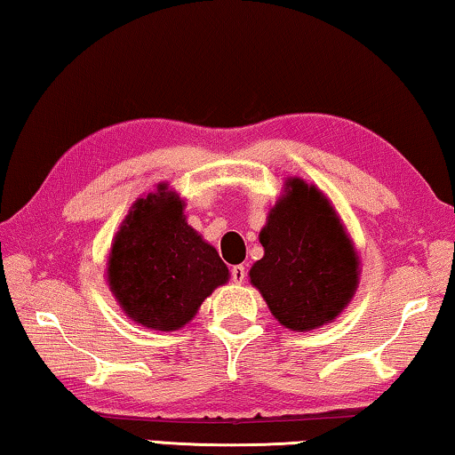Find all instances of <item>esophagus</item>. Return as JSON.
<instances>
[{"label": "esophagus", "mask_w": 455, "mask_h": 455, "mask_svg": "<svg viewBox=\"0 0 455 455\" xmlns=\"http://www.w3.org/2000/svg\"><path fill=\"white\" fill-rule=\"evenodd\" d=\"M232 281L242 284L243 281H246V267H242V264H237V267L232 268Z\"/></svg>", "instance_id": "1"}]
</instances>
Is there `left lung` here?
<instances>
[{
	"instance_id": "obj_1",
	"label": "left lung",
	"mask_w": 455,
	"mask_h": 455,
	"mask_svg": "<svg viewBox=\"0 0 455 455\" xmlns=\"http://www.w3.org/2000/svg\"><path fill=\"white\" fill-rule=\"evenodd\" d=\"M260 232L264 258L250 281L284 327L309 331L341 313L358 286V258L330 201L300 179L286 183Z\"/></svg>"
}]
</instances>
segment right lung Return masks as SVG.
<instances>
[{"mask_svg":"<svg viewBox=\"0 0 455 455\" xmlns=\"http://www.w3.org/2000/svg\"><path fill=\"white\" fill-rule=\"evenodd\" d=\"M166 185L138 199L116 235L108 281L125 315L144 327L172 331L193 319L213 289L228 283L218 250L183 215Z\"/></svg>","mask_w":455,"mask_h":455,"instance_id":"1","label":"right lung"}]
</instances>
